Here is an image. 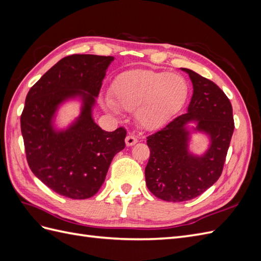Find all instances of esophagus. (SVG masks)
<instances>
[{"label": "esophagus", "mask_w": 261, "mask_h": 261, "mask_svg": "<svg viewBox=\"0 0 261 261\" xmlns=\"http://www.w3.org/2000/svg\"><path fill=\"white\" fill-rule=\"evenodd\" d=\"M125 143H126V146L130 147V146H133V145L137 144L138 140H137V138H135L134 136L128 135V136H126V138H125Z\"/></svg>", "instance_id": "34e87169"}]
</instances>
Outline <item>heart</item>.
I'll list each match as a JSON object with an SVG mask.
<instances>
[{"label":"heart","mask_w":261,"mask_h":261,"mask_svg":"<svg viewBox=\"0 0 261 261\" xmlns=\"http://www.w3.org/2000/svg\"><path fill=\"white\" fill-rule=\"evenodd\" d=\"M188 84L177 73L153 69H133L116 77L111 97L102 99L107 111L120 109L135 111L136 121L145 129H155L168 123L184 107Z\"/></svg>","instance_id":"1"}]
</instances>
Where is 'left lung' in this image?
<instances>
[{
	"mask_svg": "<svg viewBox=\"0 0 261 261\" xmlns=\"http://www.w3.org/2000/svg\"><path fill=\"white\" fill-rule=\"evenodd\" d=\"M193 96L185 114L147 137L150 158L145 169L150 192L165 201H186L206 192L222 173L234 121L230 100L219 87L188 68ZM200 133L208 145L202 154L190 148Z\"/></svg>",
	"mask_w": 261,
	"mask_h": 261,
	"instance_id": "obj_1",
	"label": "left lung"
}]
</instances>
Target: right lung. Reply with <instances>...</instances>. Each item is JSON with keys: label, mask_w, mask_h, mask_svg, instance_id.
<instances>
[{"label": "right lung", "mask_w": 261, "mask_h": 261, "mask_svg": "<svg viewBox=\"0 0 261 261\" xmlns=\"http://www.w3.org/2000/svg\"><path fill=\"white\" fill-rule=\"evenodd\" d=\"M113 57L74 54L59 61L31 87L20 117L29 168L44 185L72 199H87L103 184L114 155L125 148L123 127L106 132L93 110ZM70 101L80 112L66 126L57 124Z\"/></svg>", "instance_id": "1"}]
</instances>
